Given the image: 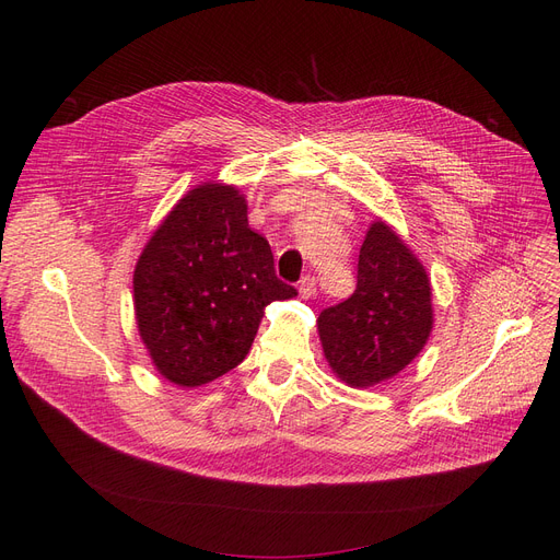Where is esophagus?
I'll return each mask as SVG.
<instances>
[{
	"label": "esophagus",
	"instance_id": "1",
	"mask_svg": "<svg viewBox=\"0 0 560 560\" xmlns=\"http://www.w3.org/2000/svg\"><path fill=\"white\" fill-rule=\"evenodd\" d=\"M315 290H317L315 277H304V279L300 281V298H302V300H311V298L315 295Z\"/></svg>",
	"mask_w": 560,
	"mask_h": 560
}]
</instances>
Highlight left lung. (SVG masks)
I'll return each mask as SVG.
<instances>
[{
    "label": "left lung",
    "instance_id": "1",
    "mask_svg": "<svg viewBox=\"0 0 560 560\" xmlns=\"http://www.w3.org/2000/svg\"><path fill=\"white\" fill-rule=\"evenodd\" d=\"M431 329L424 265L390 224L376 218L361 245L354 295L317 317L325 359L349 388H374L420 354Z\"/></svg>",
    "mask_w": 560,
    "mask_h": 560
}]
</instances>
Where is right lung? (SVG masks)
Instances as JSON below:
<instances>
[{
	"label": "right lung",
	"mask_w": 560,
	"mask_h": 560,
	"mask_svg": "<svg viewBox=\"0 0 560 560\" xmlns=\"http://www.w3.org/2000/svg\"><path fill=\"white\" fill-rule=\"evenodd\" d=\"M295 295L275 275L270 243L252 231L245 195L215 182L172 206L133 270L140 340L156 372L179 388L241 365L265 306Z\"/></svg>",
	"instance_id": "right-lung-1"
}]
</instances>
